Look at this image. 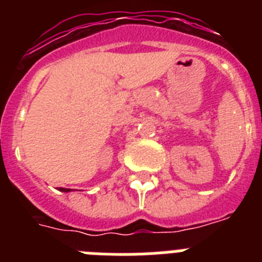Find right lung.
I'll use <instances>...</instances> for the list:
<instances>
[{"label":"right lung","instance_id":"1","mask_svg":"<svg viewBox=\"0 0 262 262\" xmlns=\"http://www.w3.org/2000/svg\"><path fill=\"white\" fill-rule=\"evenodd\" d=\"M60 191H64V193H68V191H71L72 189H66V187H59Z\"/></svg>","mask_w":262,"mask_h":262}]
</instances>
